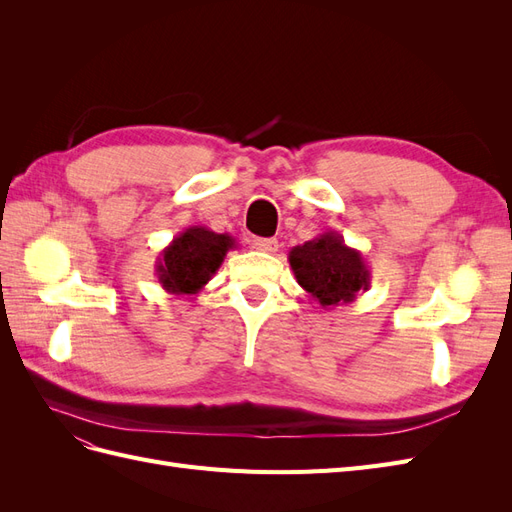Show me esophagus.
<instances>
[{"label":"esophagus","mask_w":512,"mask_h":512,"mask_svg":"<svg viewBox=\"0 0 512 512\" xmlns=\"http://www.w3.org/2000/svg\"><path fill=\"white\" fill-rule=\"evenodd\" d=\"M252 247H256L258 252L273 254V252L277 250V239H262V237H254V239H252Z\"/></svg>","instance_id":"34e87169"}]
</instances>
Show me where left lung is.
Wrapping results in <instances>:
<instances>
[{"label":"left lung","mask_w":512,"mask_h":512,"mask_svg":"<svg viewBox=\"0 0 512 512\" xmlns=\"http://www.w3.org/2000/svg\"><path fill=\"white\" fill-rule=\"evenodd\" d=\"M288 262L299 286L322 307L352 303L356 294L365 292L371 284L363 254L346 245L344 237L335 230L292 247Z\"/></svg>","instance_id":"obj_1"}]
</instances>
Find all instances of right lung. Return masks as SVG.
Segmentation results:
<instances>
[{
  "label": "right lung",
  "mask_w": 512,
  "mask_h": 512,
  "mask_svg": "<svg viewBox=\"0 0 512 512\" xmlns=\"http://www.w3.org/2000/svg\"><path fill=\"white\" fill-rule=\"evenodd\" d=\"M237 241L207 226L181 230L158 256L156 275L160 286L170 294H196L218 273L226 254Z\"/></svg>",
  "instance_id": "obj_1"
}]
</instances>
